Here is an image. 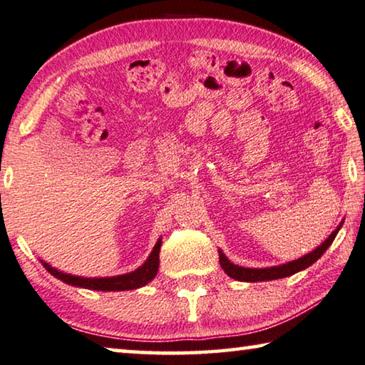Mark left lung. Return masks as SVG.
Masks as SVG:
<instances>
[{"label":"left lung","mask_w":365,"mask_h":365,"mask_svg":"<svg viewBox=\"0 0 365 365\" xmlns=\"http://www.w3.org/2000/svg\"><path fill=\"white\" fill-rule=\"evenodd\" d=\"M341 227V225H339ZM333 230V234L328 237V239L323 242V244L315 248L314 252H310L309 255H305L302 258L296 259V262L281 264V266H273V268H242V266H237L234 263H230L227 257L224 255L222 252H219V263H221L222 269L227 273L230 277H234L237 281H248V282H257V281H271V279H279V277H286L291 276L297 271H302L305 268H309L310 264H314L318 258H320L323 253L327 252V248L333 244L334 237H336L338 230Z\"/></svg>","instance_id":"1"}]
</instances>
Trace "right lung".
<instances>
[{
    "label": "right lung",
    "instance_id": "1",
    "mask_svg": "<svg viewBox=\"0 0 365 365\" xmlns=\"http://www.w3.org/2000/svg\"><path fill=\"white\" fill-rule=\"evenodd\" d=\"M160 240H158L151 257L146 259V263L140 266L136 271L128 274H121L115 277H79V276H71L66 273H61L55 268H51L48 263H43L45 269L48 271L50 274H53L56 279H60L66 284L78 286V287H86V289H94V291H130V289L141 287L148 284L149 281H153L155 274H158L159 269V250H160Z\"/></svg>",
    "mask_w": 365,
    "mask_h": 365
}]
</instances>
